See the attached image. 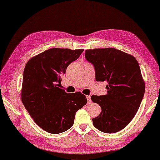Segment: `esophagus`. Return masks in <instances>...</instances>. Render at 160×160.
<instances>
[{
    "mask_svg": "<svg viewBox=\"0 0 160 160\" xmlns=\"http://www.w3.org/2000/svg\"><path fill=\"white\" fill-rule=\"evenodd\" d=\"M87 101H88V103H91L92 102L91 96H87Z\"/></svg>",
    "mask_w": 160,
    "mask_h": 160,
    "instance_id": "1",
    "label": "esophagus"
}]
</instances>
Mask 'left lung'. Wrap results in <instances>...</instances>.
Listing matches in <instances>:
<instances>
[{"label": "left lung", "mask_w": 160, "mask_h": 160, "mask_svg": "<svg viewBox=\"0 0 160 160\" xmlns=\"http://www.w3.org/2000/svg\"><path fill=\"white\" fill-rule=\"evenodd\" d=\"M85 52L86 59L95 67L96 80L108 82L106 95L91 97L101 108L92 124L103 132H117L133 119L144 96L145 84L138 63L132 55L114 48Z\"/></svg>", "instance_id": "obj_1"}]
</instances>
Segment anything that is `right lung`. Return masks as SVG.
I'll return each mask as SVG.
<instances>
[{
	"label": "right lung",
	"mask_w": 160,
	"mask_h": 160,
	"mask_svg": "<svg viewBox=\"0 0 160 160\" xmlns=\"http://www.w3.org/2000/svg\"><path fill=\"white\" fill-rule=\"evenodd\" d=\"M83 51L52 48L32 57L24 68L22 103L36 124L49 133L70 128L76 112L87 103L80 92L67 93L59 87L68 65Z\"/></svg>",
	"instance_id": "right-lung-1"
}]
</instances>
